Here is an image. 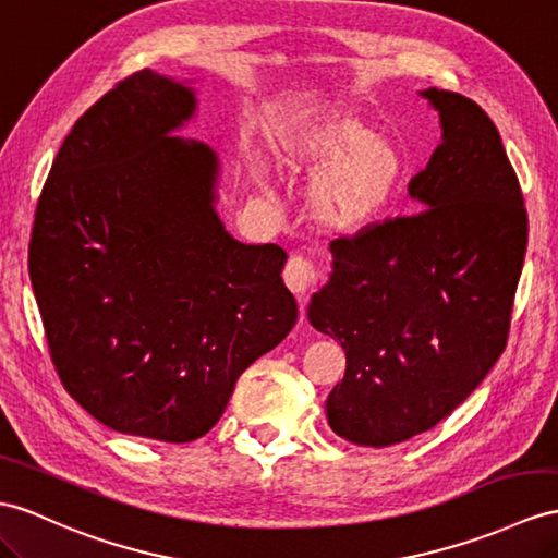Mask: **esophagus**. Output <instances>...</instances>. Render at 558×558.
<instances>
[{"label":"esophagus","instance_id":"1","mask_svg":"<svg viewBox=\"0 0 558 558\" xmlns=\"http://www.w3.org/2000/svg\"><path fill=\"white\" fill-rule=\"evenodd\" d=\"M283 281H287V287L298 295L303 298L312 287L317 283V271L315 265L310 260H305L303 255H293L287 269H283Z\"/></svg>","mask_w":558,"mask_h":558}]
</instances>
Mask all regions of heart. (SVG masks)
Listing matches in <instances>:
<instances>
[{"instance_id": "b5f03b06", "label": "heart", "mask_w": 558, "mask_h": 558, "mask_svg": "<svg viewBox=\"0 0 558 558\" xmlns=\"http://www.w3.org/2000/svg\"><path fill=\"white\" fill-rule=\"evenodd\" d=\"M269 151L289 172H315L307 206L317 225L352 232L384 217L404 184L402 142L345 108H310L281 118Z\"/></svg>"}]
</instances>
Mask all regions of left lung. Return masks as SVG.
Listing matches in <instances>:
<instances>
[{"instance_id": "left-lung-1", "label": "left lung", "mask_w": 558, "mask_h": 558, "mask_svg": "<svg viewBox=\"0 0 558 558\" xmlns=\"http://www.w3.org/2000/svg\"><path fill=\"white\" fill-rule=\"evenodd\" d=\"M442 142L410 182L424 210L331 241L307 319L345 350L326 398L336 436L410 440L452 414L507 345L527 215L495 122L457 92H418Z\"/></svg>"}]
</instances>
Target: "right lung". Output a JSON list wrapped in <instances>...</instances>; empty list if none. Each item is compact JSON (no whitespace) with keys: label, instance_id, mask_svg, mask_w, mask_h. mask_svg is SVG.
<instances>
[{"label":"right lung","instance_id":"1","mask_svg":"<svg viewBox=\"0 0 558 558\" xmlns=\"http://www.w3.org/2000/svg\"><path fill=\"white\" fill-rule=\"evenodd\" d=\"M189 80L144 71L80 118L37 201L31 283L65 390L128 436L192 442L298 319L287 251L215 210L220 158L174 137Z\"/></svg>","mask_w":558,"mask_h":558}]
</instances>
